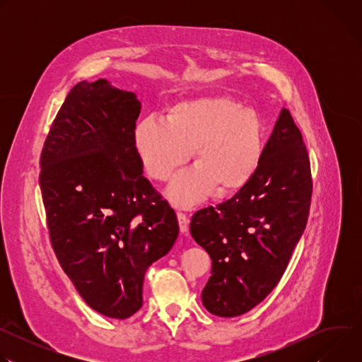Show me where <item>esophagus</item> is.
I'll use <instances>...</instances> for the list:
<instances>
[{
    "instance_id": "1",
    "label": "esophagus",
    "mask_w": 362,
    "mask_h": 362,
    "mask_svg": "<svg viewBox=\"0 0 362 362\" xmlns=\"http://www.w3.org/2000/svg\"><path fill=\"white\" fill-rule=\"evenodd\" d=\"M177 222H179L180 232H182V233H186V232H187V226H189V218H187L185 214L179 212V214H177Z\"/></svg>"
}]
</instances>
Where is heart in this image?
Returning <instances> with one entry per match:
<instances>
[{"label":"heart","instance_id":"obj_1","mask_svg":"<svg viewBox=\"0 0 362 362\" xmlns=\"http://www.w3.org/2000/svg\"><path fill=\"white\" fill-rule=\"evenodd\" d=\"M264 139L261 117L226 95L180 100L170 106L166 120L147 116L133 129L136 153L153 180L170 179L194 150L196 166L166 189L168 199L186 209L215 189L219 196L242 190L259 169Z\"/></svg>","mask_w":362,"mask_h":362}]
</instances>
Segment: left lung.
I'll return each mask as SVG.
<instances>
[{"instance_id": "8db88e82", "label": "left lung", "mask_w": 362, "mask_h": 362, "mask_svg": "<svg viewBox=\"0 0 362 362\" xmlns=\"http://www.w3.org/2000/svg\"><path fill=\"white\" fill-rule=\"evenodd\" d=\"M313 180L299 129L286 109L259 169L232 199L197 211L190 235L212 259L202 302L232 318L261 303L281 281L309 215Z\"/></svg>"}]
</instances>
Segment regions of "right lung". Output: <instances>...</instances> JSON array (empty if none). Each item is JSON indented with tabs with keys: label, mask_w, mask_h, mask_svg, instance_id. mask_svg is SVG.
Returning a JSON list of instances; mask_svg holds the SVG:
<instances>
[{
	"label": "right lung",
	"mask_w": 362,
	"mask_h": 362,
	"mask_svg": "<svg viewBox=\"0 0 362 362\" xmlns=\"http://www.w3.org/2000/svg\"><path fill=\"white\" fill-rule=\"evenodd\" d=\"M141 105L100 78L76 84L41 153L40 187L57 259L86 303L126 320L147 268L175 245V211L143 176L133 143Z\"/></svg>",
	"instance_id": "1"
}]
</instances>
